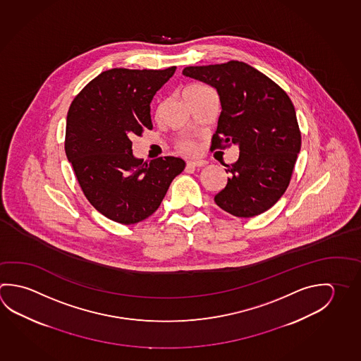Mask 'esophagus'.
<instances>
[{
  "label": "esophagus",
  "mask_w": 361,
  "mask_h": 361,
  "mask_svg": "<svg viewBox=\"0 0 361 361\" xmlns=\"http://www.w3.org/2000/svg\"><path fill=\"white\" fill-rule=\"evenodd\" d=\"M207 161H202V159H190L188 161V167H204V166H207Z\"/></svg>",
  "instance_id": "esophagus-1"
}]
</instances>
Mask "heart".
I'll return each instance as SVG.
<instances>
[{
    "mask_svg": "<svg viewBox=\"0 0 361 361\" xmlns=\"http://www.w3.org/2000/svg\"><path fill=\"white\" fill-rule=\"evenodd\" d=\"M202 87H207V86L200 85V83H194V85H190V86H188L183 92L190 91V90L202 89ZM178 148L183 153H194L196 151V145L192 142V140H181L178 143Z\"/></svg>",
    "mask_w": 361,
    "mask_h": 361,
    "instance_id": "b5f03b06",
    "label": "heart"
}]
</instances>
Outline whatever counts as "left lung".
Masks as SVG:
<instances>
[{"label":"left lung","instance_id":"1","mask_svg":"<svg viewBox=\"0 0 361 361\" xmlns=\"http://www.w3.org/2000/svg\"><path fill=\"white\" fill-rule=\"evenodd\" d=\"M183 76L213 86L221 111L212 146L237 145L240 157L227 165L226 188L214 196L219 208L251 218L271 208L290 183L302 137L295 109L284 90L243 62L186 67Z\"/></svg>","mask_w":361,"mask_h":361}]
</instances>
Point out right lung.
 Here are the masks:
<instances>
[{"label": "right lung", "instance_id": "add662e5", "mask_svg": "<svg viewBox=\"0 0 361 361\" xmlns=\"http://www.w3.org/2000/svg\"><path fill=\"white\" fill-rule=\"evenodd\" d=\"M176 67L113 68L90 81L71 104L64 149L83 194L111 221L135 224L159 209L183 159H135L132 138L152 129L151 102Z\"/></svg>", "mask_w": 361, "mask_h": 361}]
</instances>
